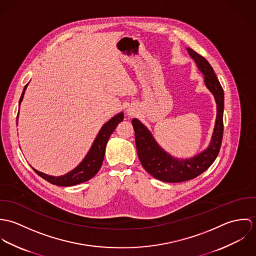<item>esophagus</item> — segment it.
Returning a JSON list of instances; mask_svg holds the SVG:
<instances>
[{
  "mask_svg": "<svg viewBox=\"0 0 256 256\" xmlns=\"http://www.w3.org/2000/svg\"><path fill=\"white\" fill-rule=\"evenodd\" d=\"M128 114H129V115H133V112L130 111V110H128Z\"/></svg>",
  "mask_w": 256,
  "mask_h": 256,
  "instance_id": "esophagus-1",
  "label": "esophagus"
}]
</instances>
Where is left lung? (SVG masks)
I'll return each instance as SVG.
<instances>
[{
  "label": "left lung",
  "instance_id": "obj_1",
  "mask_svg": "<svg viewBox=\"0 0 256 256\" xmlns=\"http://www.w3.org/2000/svg\"><path fill=\"white\" fill-rule=\"evenodd\" d=\"M187 51L199 71L204 74L205 84L213 94L217 104L216 122L210 145L193 158L180 160L170 156L160 146L146 126L137 118L132 120L137 152L143 168L154 178L164 182H183L197 178L214 162L222 145L224 132L222 88L209 62L191 48H187Z\"/></svg>",
  "mask_w": 256,
  "mask_h": 256
}]
</instances>
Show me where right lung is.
<instances>
[{
	"mask_svg": "<svg viewBox=\"0 0 256 256\" xmlns=\"http://www.w3.org/2000/svg\"><path fill=\"white\" fill-rule=\"evenodd\" d=\"M28 84H26L24 92L22 94L20 100V102H22L24 92L28 88ZM16 117V120H18ZM124 119V114L123 112H120L116 114L114 117H112L110 121H108L100 129L98 132L94 142L92 143V146L90 148L88 152L84 156V158L82 160V162L70 172L61 176H52L45 174L43 172H40L32 168V170L36 172L39 176H41L43 180H47L48 182L58 185V186H72L78 183L86 182L92 178L100 170L104 158V154H106V146L108 142L110 135L112 132L115 130L116 126L123 121ZM18 122V121H16Z\"/></svg>",
	"mask_w": 256,
	"mask_h": 256,
	"instance_id": "obj_1",
	"label": "right lung"
}]
</instances>
